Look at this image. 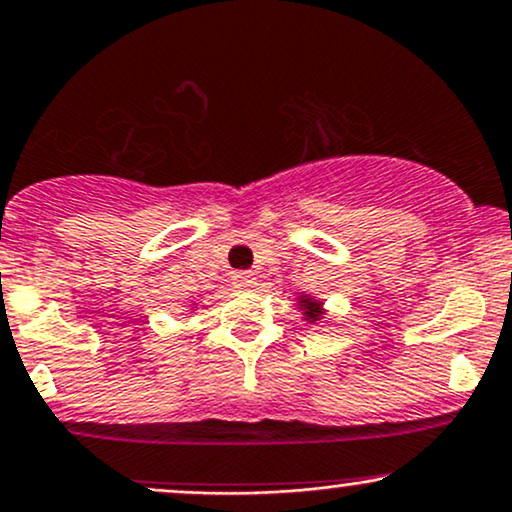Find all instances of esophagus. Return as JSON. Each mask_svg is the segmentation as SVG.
Here are the masks:
<instances>
[{
  "mask_svg": "<svg viewBox=\"0 0 512 512\" xmlns=\"http://www.w3.org/2000/svg\"><path fill=\"white\" fill-rule=\"evenodd\" d=\"M233 286L236 288H255L257 286V276L250 274V272H238L233 274Z\"/></svg>",
  "mask_w": 512,
  "mask_h": 512,
  "instance_id": "1",
  "label": "esophagus"
}]
</instances>
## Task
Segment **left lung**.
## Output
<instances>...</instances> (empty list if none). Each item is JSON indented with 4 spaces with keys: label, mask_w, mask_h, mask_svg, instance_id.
Instances as JSON below:
<instances>
[{
    "label": "left lung",
    "mask_w": 512,
    "mask_h": 512,
    "mask_svg": "<svg viewBox=\"0 0 512 512\" xmlns=\"http://www.w3.org/2000/svg\"><path fill=\"white\" fill-rule=\"evenodd\" d=\"M298 310H300V315H303V319L305 322H310V324H317L319 319H322L324 315H326V307H324V303L322 300L317 298V295H312V293H298Z\"/></svg>",
    "instance_id": "1"
}]
</instances>
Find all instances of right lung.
I'll return each instance as SVG.
<instances>
[{
  "mask_svg": "<svg viewBox=\"0 0 512 512\" xmlns=\"http://www.w3.org/2000/svg\"><path fill=\"white\" fill-rule=\"evenodd\" d=\"M193 307H197V303H193V305H190V310H193Z\"/></svg>",
  "mask_w": 512,
  "mask_h": 512,
  "instance_id": "add662e5",
  "label": "right lung"
}]
</instances>
